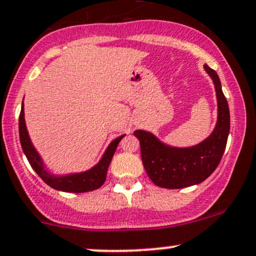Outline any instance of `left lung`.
<instances>
[{
  "instance_id": "1",
  "label": "left lung",
  "mask_w": 256,
  "mask_h": 256,
  "mask_svg": "<svg viewBox=\"0 0 256 256\" xmlns=\"http://www.w3.org/2000/svg\"><path fill=\"white\" fill-rule=\"evenodd\" d=\"M204 68L214 80L218 106L217 122L211 135L195 146L172 147L148 131L134 132L140 140L142 163L147 176L157 186L182 189L200 184L214 173L226 150L230 126V108L218 74L207 64Z\"/></svg>"
}]
</instances>
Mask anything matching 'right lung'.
Here are the masks:
<instances>
[{
	"label": "right lung",
	"mask_w": 256,
	"mask_h": 256,
	"mask_svg": "<svg viewBox=\"0 0 256 256\" xmlns=\"http://www.w3.org/2000/svg\"><path fill=\"white\" fill-rule=\"evenodd\" d=\"M122 136L118 137L112 144L108 146V148L104 152L103 157L99 160L93 168L88 169L86 172H80V173H72L67 174V176H55L51 174L42 162V157L38 153L36 147L33 146L29 137L28 130L26 126V120H24V106L22 103V109L20 114V138L22 148H23L24 154H26V160L30 163L32 168L36 172V174L46 182L49 186L55 190H60L64 192H93V190L98 189L104 184L106 179V172L109 168V164L112 162V156H114L115 150H116L118 144L122 140Z\"/></svg>",
	"instance_id": "add662e5"
}]
</instances>
